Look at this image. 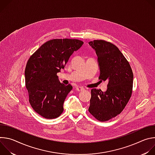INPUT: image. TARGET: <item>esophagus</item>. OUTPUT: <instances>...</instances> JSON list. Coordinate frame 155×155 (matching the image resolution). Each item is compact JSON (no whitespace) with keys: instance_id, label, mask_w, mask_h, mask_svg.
Listing matches in <instances>:
<instances>
[{"instance_id":"34e87169","label":"esophagus","mask_w":155,"mask_h":155,"mask_svg":"<svg viewBox=\"0 0 155 155\" xmlns=\"http://www.w3.org/2000/svg\"><path fill=\"white\" fill-rule=\"evenodd\" d=\"M75 90H76L77 91L80 92V91H83L84 89V88H83V87H81V86H77L76 88H75Z\"/></svg>"}]
</instances>
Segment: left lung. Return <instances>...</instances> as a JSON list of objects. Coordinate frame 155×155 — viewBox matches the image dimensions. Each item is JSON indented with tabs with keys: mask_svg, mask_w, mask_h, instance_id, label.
I'll list each match as a JSON object with an SVG mask.
<instances>
[{
	"mask_svg": "<svg viewBox=\"0 0 155 155\" xmlns=\"http://www.w3.org/2000/svg\"><path fill=\"white\" fill-rule=\"evenodd\" d=\"M95 50L100 69L99 79L108 80L107 89H92L88 110L97 120L106 121L119 115L132 91L133 73L129 62L113 43L102 40L89 42Z\"/></svg>",
	"mask_w": 155,
	"mask_h": 155,
	"instance_id": "left-lung-1",
	"label": "left lung"
}]
</instances>
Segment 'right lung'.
<instances>
[{
	"mask_svg": "<svg viewBox=\"0 0 155 155\" xmlns=\"http://www.w3.org/2000/svg\"><path fill=\"white\" fill-rule=\"evenodd\" d=\"M83 44L77 39H53L43 44L29 59L25 72L29 101L42 117L53 119L62 113L64 102L73 87L61 83L57 73L64 69Z\"/></svg>",
	"mask_w": 155,
	"mask_h": 155,
	"instance_id": "1",
	"label": "right lung"
}]
</instances>
